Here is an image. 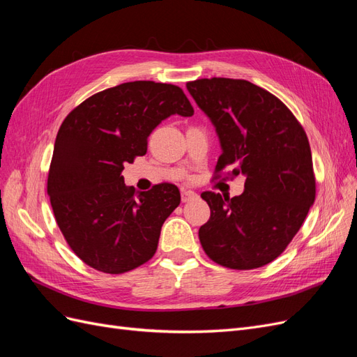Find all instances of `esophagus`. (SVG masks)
<instances>
[{
	"label": "esophagus",
	"instance_id": "obj_1",
	"mask_svg": "<svg viewBox=\"0 0 357 357\" xmlns=\"http://www.w3.org/2000/svg\"><path fill=\"white\" fill-rule=\"evenodd\" d=\"M198 198V193H195L193 190H183L181 192V201L183 202H189Z\"/></svg>",
	"mask_w": 357,
	"mask_h": 357
}]
</instances>
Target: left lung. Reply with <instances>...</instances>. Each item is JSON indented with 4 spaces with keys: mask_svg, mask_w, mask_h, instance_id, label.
Instances as JSON below:
<instances>
[{
    "mask_svg": "<svg viewBox=\"0 0 357 357\" xmlns=\"http://www.w3.org/2000/svg\"><path fill=\"white\" fill-rule=\"evenodd\" d=\"M210 119L222 155L245 177L244 192L228 198L204 192L211 210L199 228L204 252L215 264L253 269L273 262L304 223L316 198L311 149L304 128L273 93L247 80L201 79L186 84Z\"/></svg>",
    "mask_w": 357,
    "mask_h": 357,
    "instance_id": "obj_1",
    "label": "left lung"
}]
</instances>
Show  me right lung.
Wrapping results in <instances>:
<instances>
[{
    "mask_svg": "<svg viewBox=\"0 0 357 357\" xmlns=\"http://www.w3.org/2000/svg\"><path fill=\"white\" fill-rule=\"evenodd\" d=\"M172 114H193L185 92L139 80L92 95L62 122L47 195L62 235L86 265L122 274L155 255L180 190L162 183L138 192L125 186L122 171L146 155L149 135Z\"/></svg>",
    "mask_w": 357,
    "mask_h": 357,
    "instance_id": "add662e5",
    "label": "right lung"
}]
</instances>
